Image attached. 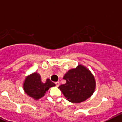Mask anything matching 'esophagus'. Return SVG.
<instances>
[{
    "mask_svg": "<svg viewBox=\"0 0 122 122\" xmlns=\"http://www.w3.org/2000/svg\"><path fill=\"white\" fill-rule=\"evenodd\" d=\"M55 84H56V86L57 87H58L59 86V82H56V83H55Z\"/></svg>",
    "mask_w": 122,
    "mask_h": 122,
    "instance_id": "1",
    "label": "esophagus"
}]
</instances>
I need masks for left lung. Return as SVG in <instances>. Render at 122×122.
Listing matches in <instances>:
<instances>
[{
    "mask_svg": "<svg viewBox=\"0 0 122 122\" xmlns=\"http://www.w3.org/2000/svg\"><path fill=\"white\" fill-rule=\"evenodd\" d=\"M65 84L58 88L69 102L75 103L83 102L93 94L96 81L93 75L82 64L71 69L64 75Z\"/></svg>",
    "mask_w": 122,
    "mask_h": 122,
    "instance_id": "obj_1",
    "label": "left lung"
}]
</instances>
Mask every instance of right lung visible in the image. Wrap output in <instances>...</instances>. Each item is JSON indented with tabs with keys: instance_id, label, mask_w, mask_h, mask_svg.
<instances>
[{
	"instance_id": "right-lung-1",
	"label": "right lung",
	"mask_w": 122,
	"mask_h": 122,
	"mask_svg": "<svg viewBox=\"0 0 122 122\" xmlns=\"http://www.w3.org/2000/svg\"><path fill=\"white\" fill-rule=\"evenodd\" d=\"M55 86V84L47 79L46 81L42 82L40 75L33 73L25 78L23 83V88L25 93L36 100L41 98L49 88Z\"/></svg>"
}]
</instances>
